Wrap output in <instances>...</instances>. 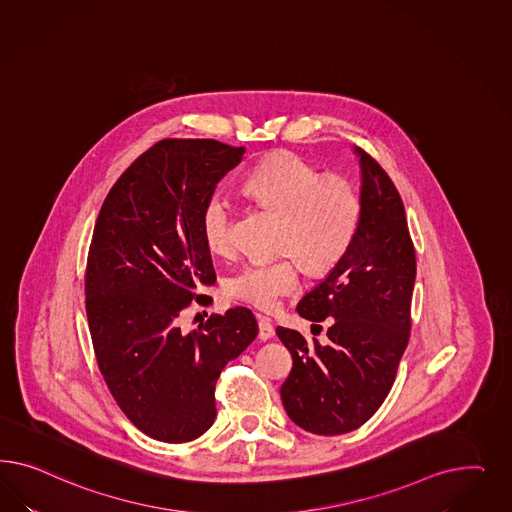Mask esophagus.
<instances>
[{
  "label": "esophagus",
  "mask_w": 512,
  "mask_h": 512,
  "mask_svg": "<svg viewBox=\"0 0 512 512\" xmlns=\"http://www.w3.org/2000/svg\"><path fill=\"white\" fill-rule=\"evenodd\" d=\"M274 338V326L266 317H259V340L268 341Z\"/></svg>",
  "instance_id": "34e87169"
}]
</instances>
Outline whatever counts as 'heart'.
<instances>
[{"label":"heart","mask_w":512,"mask_h":512,"mask_svg":"<svg viewBox=\"0 0 512 512\" xmlns=\"http://www.w3.org/2000/svg\"><path fill=\"white\" fill-rule=\"evenodd\" d=\"M244 191L281 214L276 246L289 253L242 264L227 281V293L251 308L276 310L281 298L300 287L299 259L310 272H326L357 236L362 199L357 186L340 174L319 171L298 155L264 159L244 178ZM234 206L214 193L201 212L202 238L219 255L234 249Z\"/></svg>","instance_id":"heart-1"}]
</instances>
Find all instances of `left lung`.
Masks as SVG:
<instances>
[{"label": "left lung", "instance_id": "1", "mask_svg": "<svg viewBox=\"0 0 512 512\" xmlns=\"http://www.w3.org/2000/svg\"><path fill=\"white\" fill-rule=\"evenodd\" d=\"M362 216L357 236L336 266L296 311L321 323L332 316L321 345L278 326L293 357L281 385L289 419L317 435L360 428L385 402L409 341L415 248L402 197L381 165L360 148Z\"/></svg>", "mask_w": 512, "mask_h": 512}]
</instances>
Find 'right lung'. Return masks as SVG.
Instances as JSON below:
<instances>
[{
    "label": "right lung",
    "instance_id": "1",
    "mask_svg": "<svg viewBox=\"0 0 512 512\" xmlns=\"http://www.w3.org/2000/svg\"><path fill=\"white\" fill-rule=\"evenodd\" d=\"M246 148L212 139L159 140L101 206L86 266L93 351L125 417L142 434L186 443L216 419L217 377L257 338L248 308L182 332L180 315L216 281L201 212Z\"/></svg>",
    "mask_w": 512,
    "mask_h": 512
}]
</instances>
